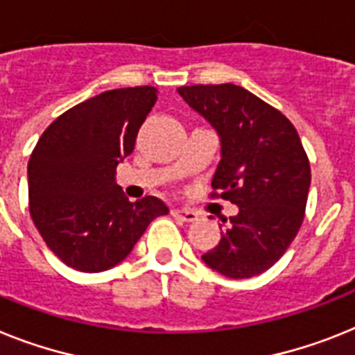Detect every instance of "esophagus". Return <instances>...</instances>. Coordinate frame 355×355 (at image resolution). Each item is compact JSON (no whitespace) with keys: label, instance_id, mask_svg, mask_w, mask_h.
Segmentation results:
<instances>
[{"label":"esophagus","instance_id":"1","mask_svg":"<svg viewBox=\"0 0 355 355\" xmlns=\"http://www.w3.org/2000/svg\"><path fill=\"white\" fill-rule=\"evenodd\" d=\"M171 213L173 216H177L182 222H195V220H198V213H195L191 209H173Z\"/></svg>","mask_w":355,"mask_h":355}]
</instances>
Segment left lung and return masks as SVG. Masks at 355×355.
Listing matches in <instances>:
<instances>
[{
    "instance_id": "1",
    "label": "left lung",
    "mask_w": 355,
    "mask_h": 355,
    "mask_svg": "<svg viewBox=\"0 0 355 355\" xmlns=\"http://www.w3.org/2000/svg\"><path fill=\"white\" fill-rule=\"evenodd\" d=\"M177 92L218 135L220 162L211 186L238 205L218 245L202 260L227 278L258 276L284 256L302 227L311 166L300 135L285 115L242 86L195 85Z\"/></svg>"
}]
</instances>
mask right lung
Listing matches in <instances>:
<instances>
[{
	"mask_svg": "<svg viewBox=\"0 0 355 355\" xmlns=\"http://www.w3.org/2000/svg\"><path fill=\"white\" fill-rule=\"evenodd\" d=\"M155 103L151 86L103 92L55 119L32 151V220L50 251L71 269H112L157 216L169 213L155 196L130 202L115 178Z\"/></svg>",
	"mask_w": 355,
	"mask_h": 355,
	"instance_id": "1",
	"label": "right lung"
}]
</instances>
